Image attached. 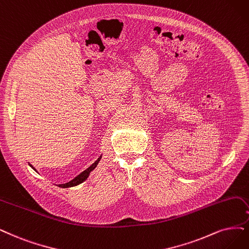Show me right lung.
Masks as SVG:
<instances>
[{
  "instance_id": "add662e5",
  "label": "right lung",
  "mask_w": 249,
  "mask_h": 249,
  "mask_svg": "<svg viewBox=\"0 0 249 249\" xmlns=\"http://www.w3.org/2000/svg\"><path fill=\"white\" fill-rule=\"evenodd\" d=\"M100 159H101V156H100V157H99L93 164L91 165V166H89L86 170L81 172V173L79 174V176H77L75 178L71 179V181H69V182H67V183H62V185H58V187H59V188H71V187L78 186V185H80V183H82L83 181H85V180L87 179V178L89 177L90 172L97 166V164H98V162L100 161ZM30 166H31L34 170H36V169L32 166L31 164H30Z\"/></svg>"
}]
</instances>
